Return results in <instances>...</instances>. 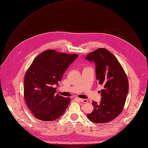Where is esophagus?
<instances>
[{
	"instance_id": "1",
	"label": "esophagus",
	"mask_w": 148,
	"mask_h": 148,
	"mask_svg": "<svg viewBox=\"0 0 148 148\" xmlns=\"http://www.w3.org/2000/svg\"><path fill=\"white\" fill-rule=\"evenodd\" d=\"M78 99V101H79V102H83V103H88V100L87 99Z\"/></svg>"
}]
</instances>
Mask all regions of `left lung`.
Listing matches in <instances>:
<instances>
[{
    "label": "left lung",
    "instance_id": "8db88e82",
    "mask_svg": "<svg viewBox=\"0 0 148 148\" xmlns=\"http://www.w3.org/2000/svg\"><path fill=\"white\" fill-rule=\"evenodd\" d=\"M85 59L95 63L97 83L103 88L99 91L101 102H92L94 109L87 117L96 123L110 122L124 108L129 88L127 75L116 58L106 49H97Z\"/></svg>",
    "mask_w": 148,
    "mask_h": 148
}]
</instances>
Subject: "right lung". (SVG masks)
Segmentation results:
<instances>
[{
	"instance_id": "obj_1",
	"label": "right lung",
	"mask_w": 148,
	"mask_h": 148,
	"mask_svg": "<svg viewBox=\"0 0 148 148\" xmlns=\"http://www.w3.org/2000/svg\"><path fill=\"white\" fill-rule=\"evenodd\" d=\"M78 56L47 50L34 59L25 73L24 95L35 118L51 121L64 114L71 99L56 94L55 86L59 85L58 82Z\"/></svg>"
}]
</instances>
